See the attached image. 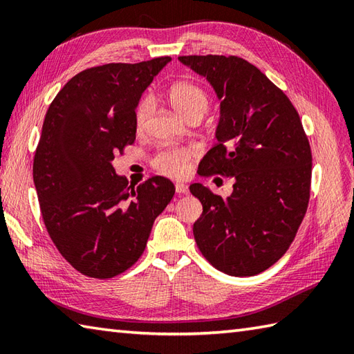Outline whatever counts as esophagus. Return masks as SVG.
<instances>
[{"label":"esophagus","mask_w":354,"mask_h":354,"mask_svg":"<svg viewBox=\"0 0 354 354\" xmlns=\"http://www.w3.org/2000/svg\"><path fill=\"white\" fill-rule=\"evenodd\" d=\"M175 190H176L178 194H187V193H189V187H187V185L183 184V183H178V184L175 185Z\"/></svg>","instance_id":"1"}]
</instances>
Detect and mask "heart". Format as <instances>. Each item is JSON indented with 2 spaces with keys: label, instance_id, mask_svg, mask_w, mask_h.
<instances>
[{
  "label": "heart",
  "instance_id": "1",
  "mask_svg": "<svg viewBox=\"0 0 354 354\" xmlns=\"http://www.w3.org/2000/svg\"><path fill=\"white\" fill-rule=\"evenodd\" d=\"M171 106L179 115L190 120L202 118L209 108V97L199 85L192 82H178L169 89ZM153 112L152 97H142L137 103L133 112L135 129L138 133L146 132L150 115ZM198 149L193 146H173L164 147L153 155L152 167L158 173L170 178H184L190 169V162L198 156Z\"/></svg>",
  "mask_w": 354,
  "mask_h": 354
}]
</instances>
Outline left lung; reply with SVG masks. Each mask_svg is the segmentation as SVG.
<instances>
[{
	"label": "left lung",
	"instance_id": "1",
	"mask_svg": "<svg viewBox=\"0 0 354 354\" xmlns=\"http://www.w3.org/2000/svg\"><path fill=\"white\" fill-rule=\"evenodd\" d=\"M207 77L221 99L216 146L199 164L201 176H232L222 199L201 184L193 234L202 255L221 272L251 277L280 260L297 236L310 199L312 152L289 97L257 66L237 56H179Z\"/></svg>",
	"mask_w": 354,
	"mask_h": 354
}]
</instances>
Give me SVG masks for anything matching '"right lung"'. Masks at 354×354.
Instances as JSON below:
<instances>
[{
    "label": "right lung",
    "mask_w": 354,
    "mask_h": 354,
    "mask_svg": "<svg viewBox=\"0 0 354 354\" xmlns=\"http://www.w3.org/2000/svg\"><path fill=\"white\" fill-rule=\"evenodd\" d=\"M170 61L161 56L80 71L45 114L33 158L42 219L57 251L86 277L108 280L133 266L175 194L167 178L133 187L111 164L133 145L135 106Z\"/></svg>",
    "instance_id": "1"
}]
</instances>
